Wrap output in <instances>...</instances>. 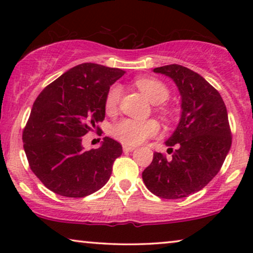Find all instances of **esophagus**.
<instances>
[{
  "label": "esophagus",
  "instance_id": "34e87169",
  "mask_svg": "<svg viewBox=\"0 0 253 253\" xmlns=\"http://www.w3.org/2000/svg\"><path fill=\"white\" fill-rule=\"evenodd\" d=\"M134 150L133 146H129V145H123V151L124 152H132Z\"/></svg>",
  "mask_w": 253,
  "mask_h": 253
}]
</instances>
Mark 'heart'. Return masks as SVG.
<instances>
[{"label":"heart","instance_id":"b5f03b06","mask_svg":"<svg viewBox=\"0 0 253 253\" xmlns=\"http://www.w3.org/2000/svg\"><path fill=\"white\" fill-rule=\"evenodd\" d=\"M134 85L147 96L153 103L157 105V112L162 117L169 115V109L166 106L170 95L168 86L160 79L152 77H140L134 81ZM122 88L120 85H113L107 92L105 98V110L107 114L113 115L119 110ZM160 131V126L155 120L137 121L132 119H123L114 124L112 127V136L124 145L136 146L147 139L157 136Z\"/></svg>","mask_w":253,"mask_h":253}]
</instances>
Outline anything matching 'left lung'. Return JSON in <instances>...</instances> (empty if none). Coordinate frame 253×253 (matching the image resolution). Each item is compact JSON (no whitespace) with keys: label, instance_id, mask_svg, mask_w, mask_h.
<instances>
[{"label":"left lung","instance_id":"left-lung-1","mask_svg":"<svg viewBox=\"0 0 253 253\" xmlns=\"http://www.w3.org/2000/svg\"><path fill=\"white\" fill-rule=\"evenodd\" d=\"M154 72L175 82L183 112L175 132L166 141L171 159L155 152L143 171V181L160 198H184L205 188L222 167L231 146L227 108L220 93L188 68L170 64Z\"/></svg>","mask_w":253,"mask_h":253}]
</instances>
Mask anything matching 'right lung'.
<instances>
[{
    "label": "right lung",
    "instance_id": "right-lung-1",
    "mask_svg": "<svg viewBox=\"0 0 253 253\" xmlns=\"http://www.w3.org/2000/svg\"><path fill=\"white\" fill-rule=\"evenodd\" d=\"M124 71L83 63L44 87L23 130L31 170L57 195L82 198L108 182L122 145L109 137L101 147L84 151L83 136L105 120L107 92Z\"/></svg>",
    "mask_w": 253,
    "mask_h": 253
}]
</instances>
